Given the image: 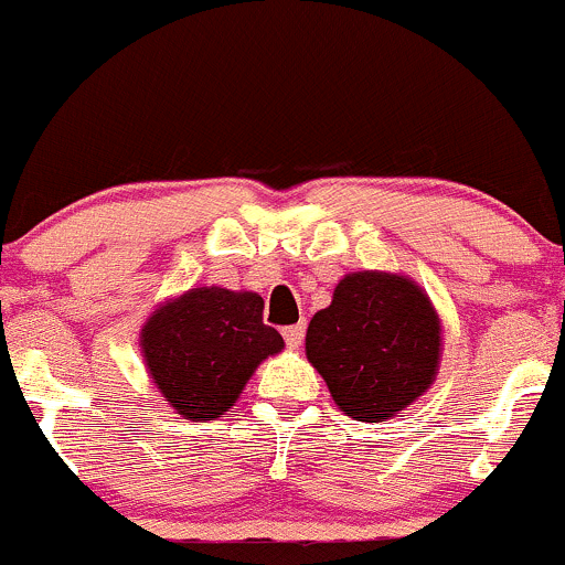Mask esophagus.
Listing matches in <instances>:
<instances>
[{
  "label": "esophagus",
  "mask_w": 565,
  "mask_h": 565,
  "mask_svg": "<svg viewBox=\"0 0 565 565\" xmlns=\"http://www.w3.org/2000/svg\"><path fill=\"white\" fill-rule=\"evenodd\" d=\"M305 333H307L305 323H296V326H288V329H282V337H285V342H288V348H301V342H305Z\"/></svg>",
  "instance_id": "obj_1"
}]
</instances>
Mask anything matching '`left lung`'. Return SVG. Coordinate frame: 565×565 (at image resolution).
Here are the masks:
<instances>
[{
    "label": "left lung",
    "mask_w": 565,
    "mask_h": 565,
    "mask_svg": "<svg viewBox=\"0 0 565 565\" xmlns=\"http://www.w3.org/2000/svg\"><path fill=\"white\" fill-rule=\"evenodd\" d=\"M439 318L415 282L348 275L307 329V358L353 420L377 423L423 396L439 363Z\"/></svg>",
    "instance_id": "1"
}]
</instances>
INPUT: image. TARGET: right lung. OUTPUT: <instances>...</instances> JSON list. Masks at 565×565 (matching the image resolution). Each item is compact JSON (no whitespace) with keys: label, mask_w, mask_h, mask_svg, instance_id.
Segmentation results:
<instances>
[{"label":"right lung","mask_w":565,"mask_h":565,"mask_svg":"<svg viewBox=\"0 0 565 565\" xmlns=\"http://www.w3.org/2000/svg\"><path fill=\"white\" fill-rule=\"evenodd\" d=\"M142 350L163 398L191 420H212L266 355L280 353L282 337L264 323L258 294L193 288L145 323Z\"/></svg>","instance_id":"obj_1"}]
</instances>
